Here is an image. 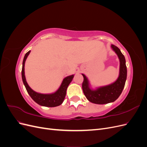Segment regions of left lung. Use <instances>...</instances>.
<instances>
[{
    "label": "left lung",
    "mask_w": 147,
    "mask_h": 147,
    "mask_svg": "<svg viewBox=\"0 0 147 147\" xmlns=\"http://www.w3.org/2000/svg\"><path fill=\"white\" fill-rule=\"evenodd\" d=\"M113 50L116 53L119 59V74L118 79L114 83L107 86L98 88L92 90L90 87V83L84 74L82 89L84 96L92 103L105 104L116 100L123 90L127 78V68L125 57L119 49L114 45H111Z\"/></svg>",
    "instance_id": "1"
}]
</instances>
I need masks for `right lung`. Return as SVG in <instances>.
I'll return each mask as SVG.
<instances>
[{
    "label": "right lung",
    "instance_id": "right-lung-1",
    "mask_svg": "<svg viewBox=\"0 0 147 147\" xmlns=\"http://www.w3.org/2000/svg\"><path fill=\"white\" fill-rule=\"evenodd\" d=\"M30 51H29L26 53L24 59L23 61V67H22L21 75L23 82L27 90L28 94L36 103L44 107H54L59 106L63 103L66 95V91L68 86L70 82H72L74 77V75H70L65 77L63 82H62L59 88L55 92L52 94H40L34 91L31 89L26 82L25 75H24V64L25 61L27 59L28 55H29Z\"/></svg>",
    "mask_w": 147,
    "mask_h": 147
}]
</instances>
